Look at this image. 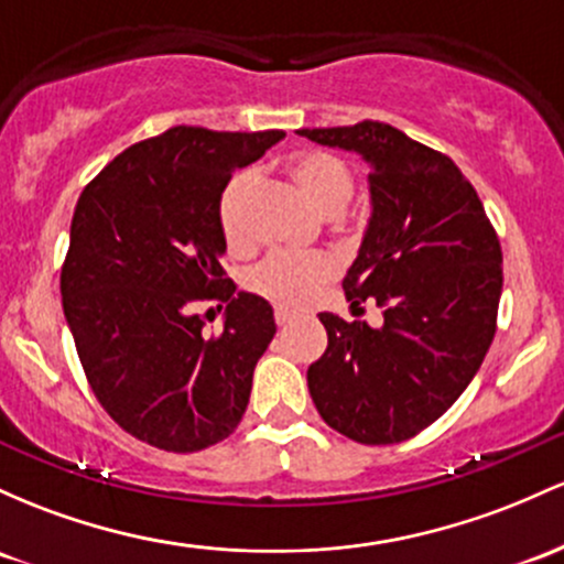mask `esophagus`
<instances>
[{
    "instance_id": "1",
    "label": "esophagus",
    "mask_w": 564,
    "mask_h": 564,
    "mask_svg": "<svg viewBox=\"0 0 564 564\" xmlns=\"http://www.w3.org/2000/svg\"><path fill=\"white\" fill-rule=\"evenodd\" d=\"M292 318H294L292 313H289V311H283V307H275V324L281 326V329H283V326H289V324H292Z\"/></svg>"
}]
</instances>
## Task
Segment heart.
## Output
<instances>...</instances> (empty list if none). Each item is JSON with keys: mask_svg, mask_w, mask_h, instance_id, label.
I'll return each instance as SVG.
<instances>
[{"mask_svg": "<svg viewBox=\"0 0 564 564\" xmlns=\"http://www.w3.org/2000/svg\"><path fill=\"white\" fill-rule=\"evenodd\" d=\"M289 173L307 203L324 216H337L348 206L352 195V176L348 165L329 152H300L289 160ZM251 171L235 173L225 184L216 206L221 240L227 249L246 246V206L253 192ZM334 275V264L326 257H292V253H270L246 278L253 294L283 307H302L311 302L315 289L324 286Z\"/></svg>", "mask_w": 564, "mask_h": 564, "instance_id": "heart-1", "label": "heart"}]
</instances>
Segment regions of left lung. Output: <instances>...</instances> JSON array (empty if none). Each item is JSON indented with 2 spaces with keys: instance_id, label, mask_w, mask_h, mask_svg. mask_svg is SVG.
Instances as JSON below:
<instances>
[{
  "instance_id": "left-lung-1",
  "label": "left lung",
  "mask_w": 564,
  "mask_h": 564,
  "mask_svg": "<svg viewBox=\"0 0 564 564\" xmlns=\"http://www.w3.org/2000/svg\"><path fill=\"white\" fill-rule=\"evenodd\" d=\"M296 133L369 165L372 214L343 289L350 307L369 300L382 311L377 329L318 315L329 345L307 369L313 404L352 442H404L455 404L490 350L498 235L453 160L399 128L364 120Z\"/></svg>"
}]
</instances>
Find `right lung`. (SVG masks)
<instances>
[{
  "label": "right lung",
  "instance_id": "right-lung-1",
  "mask_svg": "<svg viewBox=\"0 0 564 564\" xmlns=\"http://www.w3.org/2000/svg\"><path fill=\"white\" fill-rule=\"evenodd\" d=\"M283 135L169 128L117 154L74 208L61 296L79 361L109 417L165 453L212 447L249 406L275 318L221 268L216 206ZM206 299L228 302L216 338L194 313Z\"/></svg>",
  "mask_w": 564,
  "mask_h": 564
}]
</instances>
